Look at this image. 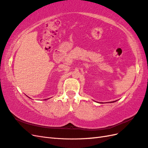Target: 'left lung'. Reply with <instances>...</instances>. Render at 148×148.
<instances>
[{"label":"left lung","instance_id":"8db88e82","mask_svg":"<svg viewBox=\"0 0 148 148\" xmlns=\"http://www.w3.org/2000/svg\"><path fill=\"white\" fill-rule=\"evenodd\" d=\"M115 101H111V102H110V103H113V102H115Z\"/></svg>","mask_w":148,"mask_h":148}]
</instances>
